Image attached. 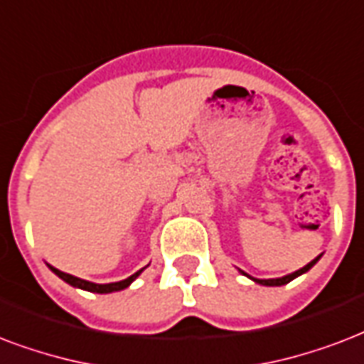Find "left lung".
Listing matches in <instances>:
<instances>
[{"label":"left lung","mask_w":364,"mask_h":364,"mask_svg":"<svg viewBox=\"0 0 364 364\" xmlns=\"http://www.w3.org/2000/svg\"><path fill=\"white\" fill-rule=\"evenodd\" d=\"M318 259H321V255L316 257V259H313V261H311L309 264H305L303 269L296 270V272H291V274H288V276H282V278H272V280H259V278H251V276H250V278L253 280V282L261 284V286H284V284L291 282V280H294V278H297V276H301L303 272H307V270L311 269V267H313V264H315ZM242 274H245L244 270H242Z\"/></svg>","instance_id":"obj_1"}]
</instances>
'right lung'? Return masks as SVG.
Here are the masks:
<instances>
[{
    "instance_id": "obj_1",
    "label": "right lung",
    "mask_w": 364,
    "mask_h": 364,
    "mask_svg": "<svg viewBox=\"0 0 364 364\" xmlns=\"http://www.w3.org/2000/svg\"><path fill=\"white\" fill-rule=\"evenodd\" d=\"M49 269L53 270L61 280H65L67 284L70 286H75V288H80V289H86V291H94V294H111V291H119V289H124L128 288L130 284L140 276L141 270H138L136 274L128 276L127 280H120V282H113V284H94V282H88V280H82V278H76L73 274H67V272H61V270H57L55 267H49Z\"/></svg>"
}]
</instances>
